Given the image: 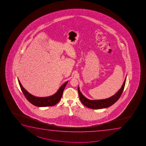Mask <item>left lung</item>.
<instances>
[{"mask_svg":"<svg viewBox=\"0 0 146 146\" xmlns=\"http://www.w3.org/2000/svg\"><path fill=\"white\" fill-rule=\"evenodd\" d=\"M126 78L125 79L122 87L119 90L117 93L111 97L110 98H107L103 100H90L85 98L82 93L80 92L79 88H78V94L79 96L80 101L82 104L87 107L88 108L93 109H99L102 108H105L112 106V105L117 102L122 95L123 91L124 90L125 83H126Z\"/></svg>","mask_w":146,"mask_h":146,"instance_id":"left-lung-1","label":"left lung"}]
</instances>
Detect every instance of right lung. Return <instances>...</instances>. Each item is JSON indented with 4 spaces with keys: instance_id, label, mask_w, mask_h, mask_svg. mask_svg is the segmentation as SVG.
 <instances>
[{
    "instance_id": "add662e5",
    "label": "right lung",
    "mask_w": 146,
    "mask_h": 146,
    "mask_svg": "<svg viewBox=\"0 0 146 146\" xmlns=\"http://www.w3.org/2000/svg\"><path fill=\"white\" fill-rule=\"evenodd\" d=\"M18 82H19L21 91L29 102L34 106H38V107H47V106H54L55 105L57 104L58 102H59L60 99L62 98L63 92L68 82H66L65 84H63L59 88V89L58 90L56 94L50 97H44V98L37 97L29 94L22 87V85L20 83L19 80H18Z\"/></svg>"
}]
</instances>
